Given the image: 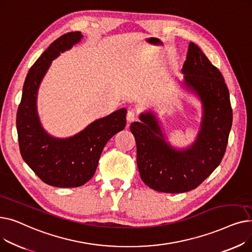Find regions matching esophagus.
Wrapping results in <instances>:
<instances>
[{"instance_id": "1", "label": "esophagus", "mask_w": 252, "mask_h": 252, "mask_svg": "<svg viewBox=\"0 0 252 252\" xmlns=\"http://www.w3.org/2000/svg\"><path fill=\"white\" fill-rule=\"evenodd\" d=\"M136 117H137V115H136V112L134 110H128L127 113H126V122L128 124L133 123L136 119Z\"/></svg>"}]
</instances>
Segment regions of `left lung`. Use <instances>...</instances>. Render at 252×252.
Returning a JSON list of instances; mask_svg holds the SVG:
<instances>
[{
    "instance_id": "obj_1",
    "label": "left lung",
    "mask_w": 252,
    "mask_h": 252,
    "mask_svg": "<svg viewBox=\"0 0 252 252\" xmlns=\"http://www.w3.org/2000/svg\"><path fill=\"white\" fill-rule=\"evenodd\" d=\"M182 72L185 85L203 103L201 128L193 146L182 151L169 147L150 112L140 115L141 123L129 126L137 144L141 179L158 192L183 193L199 186L220 163L232 126L233 112L224 79L192 42Z\"/></svg>"
}]
</instances>
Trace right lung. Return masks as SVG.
Here are the masks:
<instances>
[{"instance_id":"add662e5","label":"right lung","mask_w":252,"mask_h":252,"mask_svg":"<svg viewBox=\"0 0 252 252\" xmlns=\"http://www.w3.org/2000/svg\"><path fill=\"white\" fill-rule=\"evenodd\" d=\"M81 38L79 32L61 35L34 62L26 75L16 116L23 160L44 183L59 188L79 187L94 176L106 143L126 125L125 108L98 119L68 139L50 137L39 124L35 106L39 83L52 60Z\"/></svg>"}]
</instances>
